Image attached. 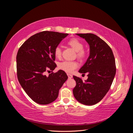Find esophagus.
I'll use <instances>...</instances> for the list:
<instances>
[{
  "label": "esophagus",
  "instance_id": "obj_1",
  "mask_svg": "<svg viewBox=\"0 0 133 133\" xmlns=\"http://www.w3.org/2000/svg\"><path fill=\"white\" fill-rule=\"evenodd\" d=\"M67 75H68V78H69V79H71V78H72V77H73V75H72L71 74L68 73V74H67Z\"/></svg>",
  "mask_w": 133,
  "mask_h": 133
}]
</instances>
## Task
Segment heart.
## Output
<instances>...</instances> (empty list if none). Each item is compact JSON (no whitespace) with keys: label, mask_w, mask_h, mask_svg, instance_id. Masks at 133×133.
<instances>
[{"label":"heart","mask_w":133,"mask_h":133,"mask_svg":"<svg viewBox=\"0 0 133 133\" xmlns=\"http://www.w3.org/2000/svg\"><path fill=\"white\" fill-rule=\"evenodd\" d=\"M67 44L76 51V56L80 59H83L85 57L86 53L83 50L84 45L82 42L76 38H72L67 42ZM54 54L55 57L60 58L62 57V49L59 46L55 47ZM78 64L75 61H64L60 63L58 67L60 70H62L66 73H71L78 68Z\"/></svg>","instance_id":"heart-1"}]
</instances>
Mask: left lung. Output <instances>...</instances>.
Here are the masks:
<instances>
[{
	"label": "left lung",
	"mask_w": 133,
	"mask_h": 133,
	"mask_svg": "<svg viewBox=\"0 0 133 133\" xmlns=\"http://www.w3.org/2000/svg\"><path fill=\"white\" fill-rule=\"evenodd\" d=\"M85 39L90 46V55L79 72L88 73L83 82L73 76L76 86L73 94L78 101L84 105H92L101 100L110 89L116 73L114 56L110 47L94 34H76Z\"/></svg>",
	"instance_id": "obj_1"
}]
</instances>
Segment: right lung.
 I'll use <instances>...</instances> for the list:
<instances>
[{
	"mask_svg": "<svg viewBox=\"0 0 133 133\" xmlns=\"http://www.w3.org/2000/svg\"><path fill=\"white\" fill-rule=\"evenodd\" d=\"M68 34L44 31L32 35L20 47L17 55L19 82L34 102L46 105L58 98L59 90L68 79L62 70L52 72L57 67L54 51Z\"/></svg>",
	"mask_w": 133,
	"mask_h": 133,
	"instance_id": "1",
	"label": "right lung"
}]
</instances>
